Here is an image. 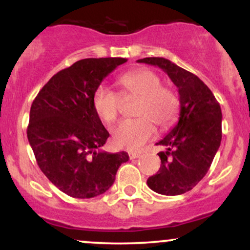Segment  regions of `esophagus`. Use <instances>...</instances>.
Returning <instances> with one entry per match:
<instances>
[{
    "mask_svg": "<svg viewBox=\"0 0 250 250\" xmlns=\"http://www.w3.org/2000/svg\"><path fill=\"white\" fill-rule=\"evenodd\" d=\"M128 155H129V159L135 160V159H137V157L141 156V153H136V151H129Z\"/></svg>",
    "mask_w": 250,
    "mask_h": 250,
    "instance_id": "obj_1",
    "label": "esophagus"
}]
</instances>
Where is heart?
Instances as JSON below:
<instances>
[{"instance_id":"b5f03b06","label":"heart","mask_w":250,"mask_h":250,"mask_svg":"<svg viewBox=\"0 0 250 250\" xmlns=\"http://www.w3.org/2000/svg\"><path fill=\"white\" fill-rule=\"evenodd\" d=\"M121 95L107 85L100 84L93 94V108L104 123L115 122L122 108V98L139 97L135 120H125L111 131L114 146L136 150L156 133V127L166 129L176 121L180 101L173 89L162 85L160 76L148 69H136L119 79Z\"/></svg>"}]
</instances>
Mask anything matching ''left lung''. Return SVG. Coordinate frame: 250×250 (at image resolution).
Wrapping results in <instances>:
<instances>
[{
  "mask_svg": "<svg viewBox=\"0 0 250 250\" xmlns=\"http://www.w3.org/2000/svg\"><path fill=\"white\" fill-rule=\"evenodd\" d=\"M140 63L156 65L179 89V122L156 143L161 167L147 180L151 190L180 195L193 189L210 168L222 139V113L211 90L196 75L163 57H146Z\"/></svg>",
  "mask_w": 250,
  "mask_h": 250,
  "instance_id": "1",
  "label": "left lung"
}]
</instances>
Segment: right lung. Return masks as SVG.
I'll use <instances>...</instances> for the list:
<instances>
[{"label":"right lung","mask_w":250,"mask_h":250,"mask_svg":"<svg viewBox=\"0 0 250 250\" xmlns=\"http://www.w3.org/2000/svg\"><path fill=\"white\" fill-rule=\"evenodd\" d=\"M122 57L84 59L55 74L30 108L28 140L42 173L64 194L90 199L111 187L125 151L100 150L109 133L93 108L94 90Z\"/></svg>","instance_id":"obj_1"}]
</instances>
